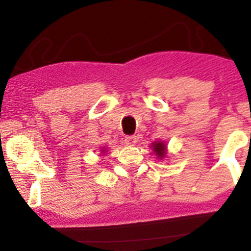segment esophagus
<instances>
[{
	"mask_svg": "<svg viewBox=\"0 0 251 251\" xmlns=\"http://www.w3.org/2000/svg\"><path fill=\"white\" fill-rule=\"evenodd\" d=\"M124 143L126 145H134L137 143V137L135 135H126L125 139H124Z\"/></svg>",
	"mask_w": 251,
	"mask_h": 251,
	"instance_id": "esophagus-1",
	"label": "esophagus"
}]
</instances>
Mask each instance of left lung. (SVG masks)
<instances>
[{
    "label": "left lung",
    "mask_w": 251,
    "mask_h": 251,
    "mask_svg": "<svg viewBox=\"0 0 251 251\" xmlns=\"http://www.w3.org/2000/svg\"><path fill=\"white\" fill-rule=\"evenodd\" d=\"M153 150H154L155 153L159 155L160 158L164 157V154H165V145H164V144H162V143H159V142L154 143L153 144Z\"/></svg>",
    "instance_id": "left-lung-1"
}]
</instances>
